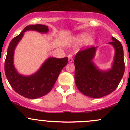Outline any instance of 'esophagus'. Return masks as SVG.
<instances>
[{"mask_svg":"<svg viewBox=\"0 0 130 130\" xmlns=\"http://www.w3.org/2000/svg\"><path fill=\"white\" fill-rule=\"evenodd\" d=\"M68 58H69V63H72L73 61V58L72 57L71 55H69L68 56Z\"/></svg>","mask_w":130,"mask_h":130,"instance_id":"esophagus-1","label":"esophagus"}]
</instances>
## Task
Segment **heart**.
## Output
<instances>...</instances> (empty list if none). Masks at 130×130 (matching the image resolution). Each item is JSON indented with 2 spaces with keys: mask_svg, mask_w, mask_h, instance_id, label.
<instances>
[{
  "mask_svg": "<svg viewBox=\"0 0 130 130\" xmlns=\"http://www.w3.org/2000/svg\"><path fill=\"white\" fill-rule=\"evenodd\" d=\"M75 41L78 43H84L87 41V43L89 44H92L94 43V40L93 38L90 37V35L87 33H82L78 35L75 38Z\"/></svg>",
  "mask_w": 130,
  "mask_h": 130,
  "instance_id": "heart-1",
  "label": "heart"
}]
</instances>
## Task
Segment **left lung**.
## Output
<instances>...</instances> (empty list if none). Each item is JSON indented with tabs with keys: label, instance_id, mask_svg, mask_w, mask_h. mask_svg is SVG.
Returning a JSON list of instances; mask_svg holds the SVG:
<instances>
[{
	"label": "left lung",
	"instance_id": "left-lung-1",
	"mask_svg": "<svg viewBox=\"0 0 130 130\" xmlns=\"http://www.w3.org/2000/svg\"><path fill=\"white\" fill-rule=\"evenodd\" d=\"M112 40L109 44L114 46L115 54L112 68L109 70H99L92 62L97 47L80 50L75 57L76 86L86 96L99 98L111 94L118 87L124 75L123 46L115 38L112 37Z\"/></svg>",
	"mask_w": 130,
	"mask_h": 130
}]
</instances>
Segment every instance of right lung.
Wrapping results in <instances>:
<instances>
[{"label":"right lung","mask_w":130,"mask_h":130,"mask_svg":"<svg viewBox=\"0 0 130 130\" xmlns=\"http://www.w3.org/2000/svg\"><path fill=\"white\" fill-rule=\"evenodd\" d=\"M30 30L41 33H46L49 31L48 26L42 24L30 25L24 27L23 31L14 38L9 44L4 69L9 84L18 94L29 99H36L46 95L50 92L60 72L67 64L68 58H49L32 75L24 76L18 73L14 65V50L23 38L24 32Z\"/></svg>","instance_id":"add662e5"}]
</instances>
